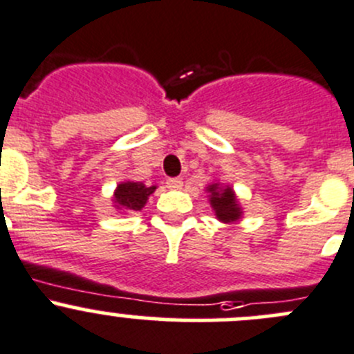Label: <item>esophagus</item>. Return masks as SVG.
<instances>
[{
	"mask_svg": "<svg viewBox=\"0 0 354 354\" xmlns=\"http://www.w3.org/2000/svg\"><path fill=\"white\" fill-rule=\"evenodd\" d=\"M166 185L171 190H180V188L183 187V180H181V178H169V180L166 181Z\"/></svg>",
	"mask_w": 354,
	"mask_h": 354,
	"instance_id": "1",
	"label": "esophagus"
}]
</instances>
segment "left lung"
Listing matches in <instances>:
<instances>
[{
  "instance_id": "obj_1",
  "label": "left lung",
  "mask_w": 354,
  "mask_h": 354,
  "mask_svg": "<svg viewBox=\"0 0 354 354\" xmlns=\"http://www.w3.org/2000/svg\"><path fill=\"white\" fill-rule=\"evenodd\" d=\"M205 192L209 194V204H211L214 216L219 221L233 223L242 218V205H240L236 194L233 192V188L230 185H223L219 181H214V183H209L205 187Z\"/></svg>"
}]
</instances>
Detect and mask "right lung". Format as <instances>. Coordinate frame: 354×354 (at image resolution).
I'll list each match as a JSON object with an SVG mask.
<instances>
[{"label":"right lung","instance_id":"1","mask_svg":"<svg viewBox=\"0 0 354 354\" xmlns=\"http://www.w3.org/2000/svg\"><path fill=\"white\" fill-rule=\"evenodd\" d=\"M156 185L147 187L142 181H121L115 187L114 195H112V204L119 212L142 211L150 195L156 192Z\"/></svg>","mask_w":354,"mask_h":354}]
</instances>
